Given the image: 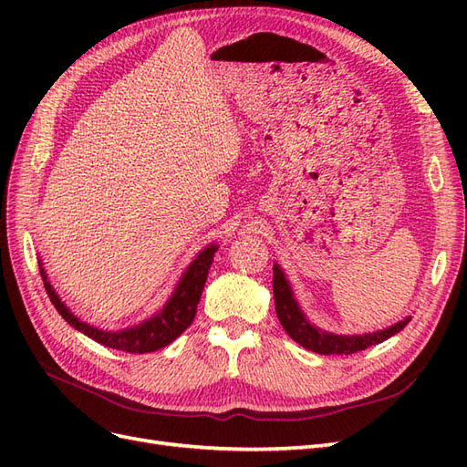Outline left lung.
Masks as SVG:
<instances>
[{
  "label": "left lung",
  "mask_w": 467,
  "mask_h": 467,
  "mask_svg": "<svg viewBox=\"0 0 467 467\" xmlns=\"http://www.w3.org/2000/svg\"><path fill=\"white\" fill-rule=\"evenodd\" d=\"M273 292H275L276 316L282 327H285V331L294 338L296 343L302 345L307 350L317 352V355H355L358 350H364L372 345L386 341V338L400 333L405 325L411 321V316H409L398 323H393L388 329H379V331L364 333V335H337V333L323 331L321 327H317V325L309 321L307 316L302 312L290 282L278 263L273 265Z\"/></svg>",
  "instance_id": "1"
}]
</instances>
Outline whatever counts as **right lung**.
Here are the masks:
<instances>
[{"label": "right lung", "instance_id": "add662e5", "mask_svg": "<svg viewBox=\"0 0 467 467\" xmlns=\"http://www.w3.org/2000/svg\"><path fill=\"white\" fill-rule=\"evenodd\" d=\"M216 251L218 245L210 244L192 259V263L187 266V271L181 275L171 298L163 304L160 312H155L151 317L140 321L138 325H130V327L119 331L99 329L95 325H89L88 321H81L72 309L60 300L58 292L52 288L45 266H42V261H38V268L42 280H45V288L50 296V302L74 329L88 335L99 345L130 352V355H144V352H153L167 347L169 343H173L175 338L192 323L196 316V306L201 302L204 282L210 271V265L214 261Z\"/></svg>", "mask_w": 467, "mask_h": 467}]
</instances>
